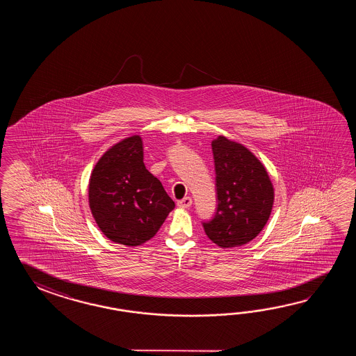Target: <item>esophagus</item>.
<instances>
[{"label":"esophagus","mask_w":356,"mask_h":356,"mask_svg":"<svg viewBox=\"0 0 356 356\" xmlns=\"http://www.w3.org/2000/svg\"><path fill=\"white\" fill-rule=\"evenodd\" d=\"M177 204L181 207V209H188L191 207V204H192V198L191 197H184V198H181L179 200Z\"/></svg>","instance_id":"obj_1"}]
</instances>
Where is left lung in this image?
Here are the masks:
<instances>
[{"label": "left lung", "instance_id": "obj_1", "mask_svg": "<svg viewBox=\"0 0 356 356\" xmlns=\"http://www.w3.org/2000/svg\"><path fill=\"white\" fill-rule=\"evenodd\" d=\"M218 207L204 233L221 248L241 247L265 227L273 204V186L252 152L227 137L212 141Z\"/></svg>", "mask_w": 356, "mask_h": 356}]
</instances>
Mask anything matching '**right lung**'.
Wrapping results in <instances>:
<instances>
[{"label": "right lung", "mask_w": 356, "mask_h": 356, "mask_svg": "<svg viewBox=\"0 0 356 356\" xmlns=\"http://www.w3.org/2000/svg\"><path fill=\"white\" fill-rule=\"evenodd\" d=\"M89 206L112 242L136 247L158 233L175 204L145 167L138 135L122 140L99 159L89 181Z\"/></svg>", "instance_id": "right-lung-1"}]
</instances>
